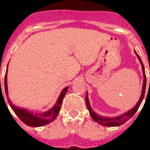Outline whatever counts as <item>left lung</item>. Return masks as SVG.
<instances>
[{"label": "left lung", "instance_id": "left-lung-1", "mask_svg": "<svg viewBox=\"0 0 150 150\" xmlns=\"http://www.w3.org/2000/svg\"><path fill=\"white\" fill-rule=\"evenodd\" d=\"M135 53L137 55V58L140 60V64L142 65V70L143 73H144V84H143V88H142V94H141V96L140 98V100L137 102V104H136L134 108H132L131 110H128V112H125L121 116H118V117H114V118H108V117H104V116H101L100 115L97 114L96 112H95L93 111V110L91 109V106H90L89 101H88V95H86V103L87 108H88V111H89L91 116L92 117L94 120H95L96 122L99 123L100 125H105V126H119L120 125H122L123 123H125L126 121H128L129 119L132 117V116L134 115V113L137 112V110H138L139 107H140L141 102H142L143 99L144 98V95H145V90H146V74H145V69H144V64H143L142 61L140 59V57L139 56L138 54L135 51Z\"/></svg>", "mask_w": 150, "mask_h": 150}]
</instances>
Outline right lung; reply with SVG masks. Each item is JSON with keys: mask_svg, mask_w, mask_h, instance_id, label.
<instances>
[{"mask_svg": "<svg viewBox=\"0 0 150 150\" xmlns=\"http://www.w3.org/2000/svg\"><path fill=\"white\" fill-rule=\"evenodd\" d=\"M8 67V65H7ZM6 72L5 74V78H4V87H5V92L6 95L8 96V91H7V81H6ZM68 87L64 88L62 90V93H61L60 96L59 97V98L57 100L56 104L50 110L46 111L44 112H30L27 109H23V108H19V107H16L13 104H12V102L10 101V98L7 97V100L10 104V107L14 111L16 114L17 115L21 121L23 122L25 124H26L28 126H32V127H40L43 126L45 125L48 124V123L51 122L53 121L55 118L57 117L58 114H59V111L61 109V106L62 104V100H63L64 97L67 93Z\"/></svg>", "mask_w": 150, "mask_h": 150, "instance_id": "obj_1", "label": "right lung"}]
</instances>
